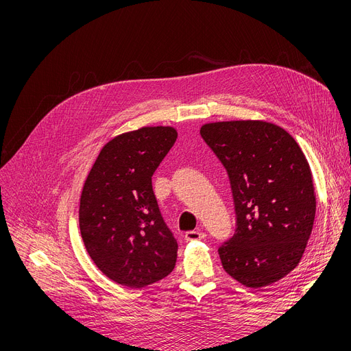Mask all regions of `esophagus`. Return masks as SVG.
I'll list each match as a JSON object with an SVG mask.
<instances>
[{"label":"esophagus","instance_id":"34e87169","mask_svg":"<svg viewBox=\"0 0 351 351\" xmlns=\"http://www.w3.org/2000/svg\"><path fill=\"white\" fill-rule=\"evenodd\" d=\"M206 234L202 231H189L184 234V239L186 241H199V239H204Z\"/></svg>","mask_w":351,"mask_h":351}]
</instances>
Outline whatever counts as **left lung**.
Listing matches in <instances>:
<instances>
[{
  "mask_svg": "<svg viewBox=\"0 0 351 351\" xmlns=\"http://www.w3.org/2000/svg\"><path fill=\"white\" fill-rule=\"evenodd\" d=\"M200 134L227 169L237 214L234 237L218 247L222 267L250 289L281 280L298 266L316 211L302 149L261 120L207 123Z\"/></svg>",
  "mask_w": 351,
  "mask_h": 351,
  "instance_id": "8db88e82",
  "label": "left lung"
}]
</instances>
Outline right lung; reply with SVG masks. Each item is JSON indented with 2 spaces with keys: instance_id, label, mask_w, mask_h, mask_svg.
Returning <instances> with one entry per match:
<instances>
[{
  "instance_id": "1",
  "label": "right lung",
  "mask_w": 351,
  "mask_h": 351,
  "mask_svg": "<svg viewBox=\"0 0 351 351\" xmlns=\"http://www.w3.org/2000/svg\"><path fill=\"white\" fill-rule=\"evenodd\" d=\"M178 138L173 127H143L110 140L82 189L80 230L86 252L114 282L141 289L167 277L178 242L152 190V175Z\"/></svg>"
}]
</instances>
